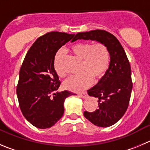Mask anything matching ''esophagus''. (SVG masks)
Wrapping results in <instances>:
<instances>
[{"instance_id":"esophagus-1","label":"esophagus","mask_w":150,"mask_h":150,"mask_svg":"<svg viewBox=\"0 0 150 150\" xmlns=\"http://www.w3.org/2000/svg\"><path fill=\"white\" fill-rule=\"evenodd\" d=\"M78 95L82 98H85L87 96V93L86 92H82V93H79Z\"/></svg>"}]
</instances>
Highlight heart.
Returning a JSON list of instances; mask_svg holds the SVG:
<instances>
[{"mask_svg":"<svg viewBox=\"0 0 150 150\" xmlns=\"http://www.w3.org/2000/svg\"><path fill=\"white\" fill-rule=\"evenodd\" d=\"M71 52L82 59L79 75L72 76L64 82V87L69 91L79 92L91 86L93 79L98 81L105 76L110 63V53L105 44L101 42L91 43L80 42L71 47ZM63 49L57 51L54 58V68L59 77L66 75L63 68Z\"/></svg>","mask_w":150,"mask_h":150,"instance_id":"b5f03b06","label":"heart"}]
</instances>
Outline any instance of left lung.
Instances as JSON below:
<instances>
[{"label":"left lung","mask_w":150,"mask_h":150,"mask_svg":"<svg viewBox=\"0 0 150 150\" xmlns=\"http://www.w3.org/2000/svg\"><path fill=\"white\" fill-rule=\"evenodd\" d=\"M79 39L103 42L108 48L109 68L97 85L88 91L90 96L98 99L99 108L93 112L85 111L84 115L98 127L112 126L123 116L129 106L132 88L129 59L118 39L105 30L77 33L74 40Z\"/></svg>","instance_id":"8db88e82"}]
</instances>
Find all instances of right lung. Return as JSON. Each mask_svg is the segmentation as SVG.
<instances>
[{
    "mask_svg": "<svg viewBox=\"0 0 150 150\" xmlns=\"http://www.w3.org/2000/svg\"><path fill=\"white\" fill-rule=\"evenodd\" d=\"M74 35L51 31L37 39L27 52L19 74L17 96L26 120L40 129L54 125L64 113V102L74 93L58 92L61 82L54 68L57 51Z\"/></svg>",
    "mask_w": 150,
    "mask_h": 150,
    "instance_id": "add662e5",
    "label": "right lung"
}]
</instances>
